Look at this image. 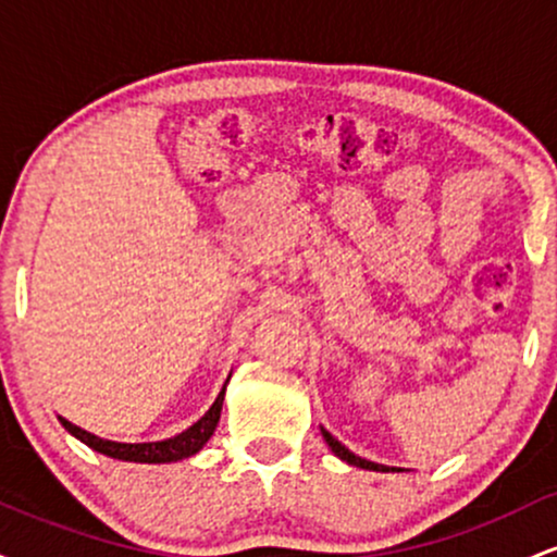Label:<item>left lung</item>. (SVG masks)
<instances>
[{
  "label": "left lung",
  "instance_id": "left-lung-1",
  "mask_svg": "<svg viewBox=\"0 0 557 557\" xmlns=\"http://www.w3.org/2000/svg\"><path fill=\"white\" fill-rule=\"evenodd\" d=\"M322 434H324V440H327V445L332 447V453H335L337 458H343L345 463H350V466H359V469H369V471H389L387 466L372 463V461H367V458H359V456H354V453H350L348 447H345V445L337 443V440L332 437V434H330L327 430H322Z\"/></svg>",
  "mask_w": 557,
  "mask_h": 557
}]
</instances>
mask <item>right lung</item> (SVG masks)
Returning a JSON list of instances; mask_svg holds the SVG:
<instances>
[{"label":"right lung","mask_w":557,"mask_h":557,"mask_svg":"<svg viewBox=\"0 0 557 557\" xmlns=\"http://www.w3.org/2000/svg\"><path fill=\"white\" fill-rule=\"evenodd\" d=\"M222 400H225V389L216 395L214 406L209 408V411L203 413V417L198 419L194 426H188V430L177 434V437L162 440V443H133V445L131 443H112V440H101L91 432L81 430V426L70 424L67 419H60V421L70 434H75V437L81 440V443L94 447V450L104 453V456L117 458V461L172 463V461H183V458H188V456H196V453L207 445V440L212 437L216 430V421H220Z\"/></svg>","instance_id":"1"}]
</instances>
